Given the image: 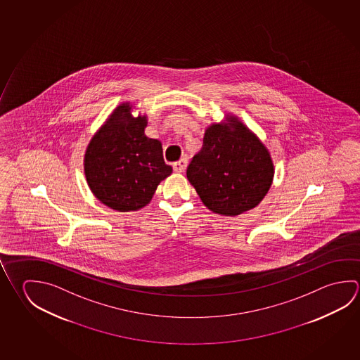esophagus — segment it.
Masks as SVG:
<instances>
[{"label":"esophagus","mask_w":360,"mask_h":360,"mask_svg":"<svg viewBox=\"0 0 360 360\" xmlns=\"http://www.w3.org/2000/svg\"><path fill=\"white\" fill-rule=\"evenodd\" d=\"M186 168H187V160L184 158L179 159L178 162L173 165V169H174L176 173H183V172L186 171Z\"/></svg>","instance_id":"34e87169"}]
</instances>
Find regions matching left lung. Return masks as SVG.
Returning a JSON list of instances; mask_svg holds the SVG:
<instances>
[{
  "label": "left lung",
  "mask_w": 360,
  "mask_h": 360,
  "mask_svg": "<svg viewBox=\"0 0 360 360\" xmlns=\"http://www.w3.org/2000/svg\"><path fill=\"white\" fill-rule=\"evenodd\" d=\"M187 178L214 214L238 216L257 207L271 188V152L238 116L210 124L203 146L187 168Z\"/></svg>",
  "instance_id": "left-lung-1"
}]
</instances>
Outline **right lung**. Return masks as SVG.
I'll use <instances>...</instances> for the list:
<instances>
[{
    "label": "right lung",
    "instance_id": "add662e5",
    "mask_svg": "<svg viewBox=\"0 0 360 360\" xmlns=\"http://www.w3.org/2000/svg\"><path fill=\"white\" fill-rule=\"evenodd\" d=\"M122 102L98 127L84 152L83 171L91 192L120 212L139 211L152 201L159 183L172 174L158 139L148 138V116H134Z\"/></svg>",
    "mask_w": 360,
    "mask_h": 360
}]
</instances>
